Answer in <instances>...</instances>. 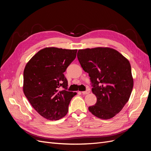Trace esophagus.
Listing matches in <instances>:
<instances>
[{
    "mask_svg": "<svg viewBox=\"0 0 151 151\" xmlns=\"http://www.w3.org/2000/svg\"><path fill=\"white\" fill-rule=\"evenodd\" d=\"M89 93H90V90H89V89H87L86 91H83V92H82V93H83V94H89Z\"/></svg>",
    "mask_w": 151,
    "mask_h": 151,
    "instance_id": "esophagus-1",
    "label": "esophagus"
}]
</instances>
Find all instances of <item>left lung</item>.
<instances>
[{"label":"left lung","instance_id":"left-lung-1","mask_svg":"<svg viewBox=\"0 0 151 151\" xmlns=\"http://www.w3.org/2000/svg\"><path fill=\"white\" fill-rule=\"evenodd\" d=\"M77 58L89 74L97 98L89 111L101 119L115 116L129 101L133 89L129 61L116 50L102 47L79 50Z\"/></svg>","mask_w":151,"mask_h":151}]
</instances>
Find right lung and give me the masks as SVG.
<instances>
[{
	"label": "right lung",
	"instance_id": "add662e5",
	"mask_svg": "<svg viewBox=\"0 0 151 151\" xmlns=\"http://www.w3.org/2000/svg\"><path fill=\"white\" fill-rule=\"evenodd\" d=\"M77 51L45 48L35 54L24 68V93L35 110L48 120H57L65 116L72 98L77 94L67 91L68 81L63 74L76 58Z\"/></svg>",
	"mask_w": 151,
	"mask_h": 151
}]
</instances>
